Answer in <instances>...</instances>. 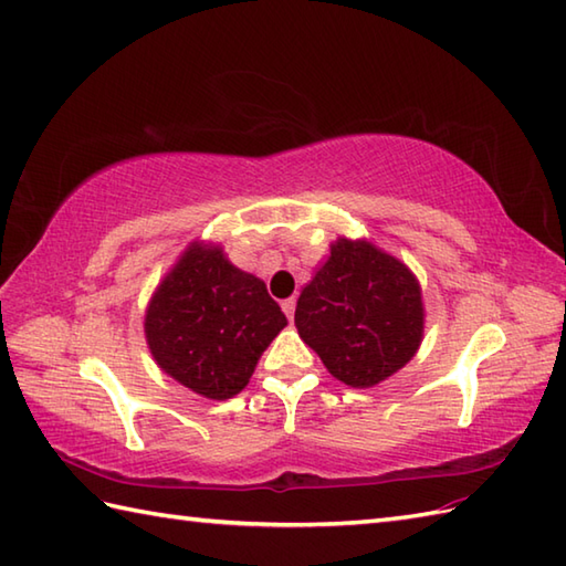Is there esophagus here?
Wrapping results in <instances>:
<instances>
[{"label":"esophagus","mask_w":566,"mask_h":566,"mask_svg":"<svg viewBox=\"0 0 566 566\" xmlns=\"http://www.w3.org/2000/svg\"><path fill=\"white\" fill-rule=\"evenodd\" d=\"M294 308H296V302H294V298H284V302H282V311H284V314H286V318H294Z\"/></svg>","instance_id":"obj_1"}]
</instances>
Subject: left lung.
<instances>
[{"label": "left lung", "mask_w": 566, "mask_h": 566, "mask_svg": "<svg viewBox=\"0 0 566 566\" xmlns=\"http://www.w3.org/2000/svg\"><path fill=\"white\" fill-rule=\"evenodd\" d=\"M294 323L335 379L375 387L423 340L420 284L401 260L367 240L338 238L298 296Z\"/></svg>", "instance_id": "left-lung-1"}]
</instances>
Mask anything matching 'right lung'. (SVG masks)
<instances>
[{
  "instance_id": "right-lung-1",
  "label": "right lung",
  "mask_w": 566,
  "mask_h": 566,
  "mask_svg": "<svg viewBox=\"0 0 566 566\" xmlns=\"http://www.w3.org/2000/svg\"><path fill=\"white\" fill-rule=\"evenodd\" d=\"M286 316L255 274L233 268L219 245L191 243L155 290L146 338L155 363L207 399L245 389Z\"/></svg>"
}]
</instances>
